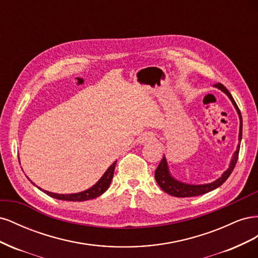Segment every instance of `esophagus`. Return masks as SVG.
<instances>
[{
	"label": "esophagus",
	"instance_id": "1",
	"mask_svg": "<svg viewBox=\"0 0 258 258\" xmlns=\"http://www.w3.org/2000/svg\"><path fill=\"white\" fill-rule=\"evenodd\" d=\"M155 134H153V132H145V134H143L141 137H140L139 139V142L140 143H145V142H150V141H153V140H155Z\"/></svg>",
	"mask_w": 258,
	"mask_h": 258
}]
</instances>
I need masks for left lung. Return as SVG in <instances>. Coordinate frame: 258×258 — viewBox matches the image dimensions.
<instances>
[{
	"label": "left lung",
	"mask_w": 258,
	"mask_h": 258,
	"mask_svg": "<svg viewBox=\"0 0 258 258\" xmlns=\"http://www.w3.org/2000/svg\"><path fill=\"white\" fill-rule=\"evenodd\" d=\"M215 87L220 88L222 91H224L226 95L229 97V99L231 100L232 104L235 105L236 110L239 114L240 117V132H239V141H241V138H242V116L240 113L239 107L237 105V103L235 102V100H233L232 96L230 95V92L226 89V87L224 85L217 83L214 85ZM239 151H240V143L238 145L237 151L233 155V158L230 162V166L227 169V171H225V173L218 178L216 179L215 182L213 183H210V184H205V185H189V184H184L176 181L172 176L170 175L169 173V170H168V165H167V161L166 158L162 157L160 163L158 165L157 169L155 171V178H156V182L158 183V185L160 186V188L166 191L167 194L171 195V196H174V197H179V198H185V197H194V196H200V195H204L207 194L211 190H213L217 187H220L226 179L229 177V175L231 174V172L233 171L236 167V163L238 160V156H239Z\"/></svg>",
	"instance_id": "8db88e82"
}]
</instances>
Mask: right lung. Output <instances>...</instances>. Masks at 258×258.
<instances>
[{"label": "right lung", "instance_id": "right-lung-1", "mask_svg": "<svg viewBox=\"0 0 258 258\" xmlns=\"http://www.w3.org/2000/svg\"><path fill=\"white\" fill-rule=\"evenodd\" d=\"M116 162L115 161L113 165L106 170V172L103 174V176L99 179V182L93 185L91 188L82 191V192H77V194H70V195H60V194H53V192H49L47 190H43L42 188H40L41 190H43L45 194H47L48 196L52 197V198H56L59 200H66V201H86V200H89V199H93V198H97L99 196H101L104 191H106V189L108 188V186H110L111 182H112V178L114 175V170H115V166H116Z\"/></svg>", "mask_w": 258, "mask_h": 258}]
</instances>
